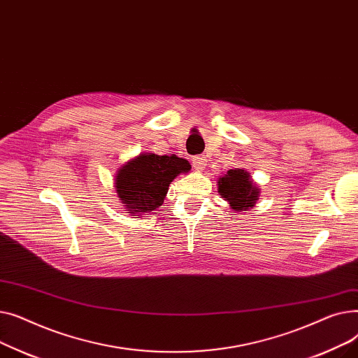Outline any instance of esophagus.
Segmentation results:
<instances>
[{
  "label": "esophagus",
  "mask_w": 358,
  "mask_h": 358,
  "mask_svg": "<svg viewBox=\"0 0 358 358\" xmlns=\"http://www.w3.org/2000/svg\"><path fill=\"white\" fill-rule=\"evenodd\" d=\"M192 161H193V166L196 169H199V171L206 166V164H208V159H206L204 155H196V157H193Z\"/></svg>",
  "instance_id": "1"
}]
</instances>
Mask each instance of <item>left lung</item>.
Listing matches in <instances>:
<instances>
[{
    "label": "left lung",
    "instance_id": "1",
    "mask_svg": "<svg viewBox=\"0 0 358 358\" xmlns=\"http://www.w3.org/2000/svg\"><path fill=\"white\" fill-rule=\"evenodd\" d=\"M217 182L219 194L229 201L235 212L248 210L258 200L257 185L250 180L245 169H229Z\"/></svg>",
    "mask_w": 358,
    "mask_h": 358
}]
</instances>
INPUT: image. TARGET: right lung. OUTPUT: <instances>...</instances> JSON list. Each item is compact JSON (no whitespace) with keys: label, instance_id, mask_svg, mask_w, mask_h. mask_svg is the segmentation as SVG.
<instances>
[{"label":"right lung","instance_id":"add662e5","mask_svg":"<svg viewBox=\"0 0 358 358\" xmlns=\"http://www.w3.org/2000/svg\"><path fill=\"white\" fill-rule=\"evenodd\" d=\"M187 159L176 155L142 154L119 169L116 192L127 213L152 212L164 203L171 181L181 173L190 171Z\"/></svg>","mask_w":358,"mask_h":358}]
</instances>
